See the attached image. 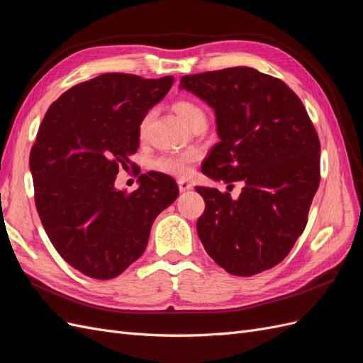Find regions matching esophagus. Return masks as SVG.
<instances>
[{
    "label": "esophagus",
    "instance_id": "obj_1",
    "mask_svg": "<svg viewBox=\"0 0 363 363\" xmlns=\"http://www.w3.org/2000/svg\"><path fill=\"white\" fill-rule=\"evenodd\" d=\"M177 184H179L180 192H186V191H191V189H192V184H191L189 182L183 180V179H180V180L177 182Z\"/></svg>",
    "mask_w": 363,
    "mask_h": 363
}]
</instances>
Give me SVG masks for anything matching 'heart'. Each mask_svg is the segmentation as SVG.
Instances as JSON below:
<instances>
[{
  "instance_id": "b5f03b06",
  "label": "heart",
  "mask_w": 363,
  "mask_h": 363,
  "mask_svg": "<svg viewBox=\"0 0 363 363\" xmlns=\"http://www.w3.org/2000/svg\"><path fill=\"white\" fill-rule=\"evenodd\" d=\"M172 111L176 112V114L180 117V120L191 129H194L199 123L207 121L204 109L192 101H186V99H182V101H177L174 104ZM148 121H150V114L141 121V126H140L141 136L145 133ZM196 157H198V153L195 150H186V152H177V153H164V155L156 156L152 160L150 167L157 172L167 174V176L186 179L192 172V164L196 160Z\"/></svg>"
}]
</instances>
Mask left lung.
<instances>
[{
	"label": "left lung",
	"mask_w": 363,
	"mask_h": 363,
	"mask_svg": "<svg viewBox=\"0 0 363 363\" xmlns=\"http://www.w3.org/2000/svg\"><path fill=\"white\" fill-rule=\"evenodd\" d=\"M180 89L215 109L220 141L203 172L243 182L237 199L196 186L206 210L196 231L207 254L235 277L269 270L289 255L306 227L320 184V141L289 85L252 67L186 74Z\"/></svg>",
	"instance_id": "1"
}]
</instances>
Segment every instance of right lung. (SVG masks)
I'll return each instance as SVG.
<instances>
[{"mask_svg":"<svg viewBox=\"0 0 363 363\" xmlns=\"http://www.w3.org/2000/svg\"><path fill=\"white\" fill-rule=\"evenodd\" d=\"M172 82L101 74L62 93L37 132V211L57 252L86 277L112 279L138 259L156 216L179 195L176 182L155 171L141 174L132 194L114 187L120 168L135 169L140 124Z\"/></svg>","mask_w":363,"mask_h":363,"instance_id":"1","label":"right lung"}]
</instances>
